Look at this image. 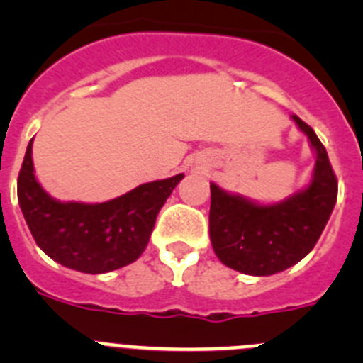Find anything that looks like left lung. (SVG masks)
<instances>
[{"label":"left lung","mask_w":363,"mask_h":363,"mask_svg":"<svg viewBox=\"0 0 363 363\" xmlns=\"http://www.w3.org/2000/svg\"><path fill=\"white\" fill-rule=\"evenodd\" d=\"M316 152L313 178L303 191L272 205H258L211 184L209 234L218 259L251 277H271L306 258L335 209L338 182L325 147L293 114Z\"/></svg>","instance_id":"left-lung-1"}]
</instances>
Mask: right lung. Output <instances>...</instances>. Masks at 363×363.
Returning a JSON list of instances; mask_svg holds the SVG:
<instances>
[{"mask_svg":"<svg viewBox=\"0 0 363 363\" xmlns=\"http://www.w3.org/2000/svg\"><path fill=\"white\" fill-rule=\"evenodd\" d=\"M182 178L176 174L143 184L104 203H63L38 184L30 140L18 176V201L45 255L74 271L101 274L142 256L160 209Z\"/></svg>","mask_w":363,"mask_h":363,"instance_id":"right-lung-1","label":"right lung"}]
</instances>
